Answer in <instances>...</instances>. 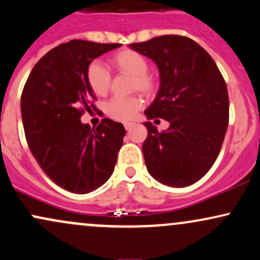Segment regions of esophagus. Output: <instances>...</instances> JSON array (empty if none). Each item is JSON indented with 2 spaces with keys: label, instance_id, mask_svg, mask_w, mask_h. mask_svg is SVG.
I'll use <instances>...</instances> for the list:
<instances>
[{
  "label": "esophagus",
  "instance_id": "obj_1",
  "mask_svg": "<svg viewBox=\"0 0 260 260\" xmlns=\"http://www.w3.org/2000/svg\"><path fill=\"white\" fill-rule=\"evenodd\" d=\"M132 127H133V123H131V122H125V123H124V128L127 131H129Z\"/></svg>",
  "mask_w": 260,
  "mask_h": 260
}]
</instances>
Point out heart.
<instances>
[{
	"label": "heart",
	"instance_id": "heart-1",
	"mask_svg": "<svg viewBox=\"0 0 260 260\" xmlns=\"http://www.w3.org/2000/svg\"><path fill=\"white\" fill-rule=\"evenodd\" d=\"M111 67L118 73L132 76L133 90H139L145 95H152L158 87V82L152 74L148 73L149 62L138 51L124 49L111 58ZM86 80L91 90L99 96L107 95L111 86V74L100 62H92L86 70ZM143 106V100L139 96L113 98L106 104V113L117 121H131Z\"/></svg>",
	"mask_w": 260,
	"mask_h": 260
}]
</instances>
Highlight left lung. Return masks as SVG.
Listing matches in <instances>:
<instances>
[{
    "instance_id": "1",
    "label": "left lung",
    "mask_w": 260,
    "mask_h": 260,
    "mask_svg": "<svg viewBox=\"0 0 260 260\" xmlns=\"http://www.w3.org/2000/svg\"><path fill=\"white\" fill-rule=\"evenodd\" d=\"M129 47L152 59L160 74L158 95L145 116L170 123L162 132L144 123L148 172L168 186L192 185L211 169L226 136V81L210 54L187 37L168 34Z\"/></svg>"
}]
</instances>
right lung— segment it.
<instances>
[{
	"label": "right lung",
	"mask_w": 260,
	"mask_h": 260,
	"mask_svg": "<svg viewBox=\"0 0 260 260\" xmlns=\"http://www.w3.org/2000/svg\"><path fill=\"white\" fill-rule=\"evenodd\" d=\"M122 44L74 39L34 65L23 87L21 112L29 149L48 178L74 193H88L112 175L123 143L122 123L104 118L96 128L80 118L95 110L86 80L93 59Z\"/></svg>",
	"instance_id": "add662e5"
}]
</instances>
